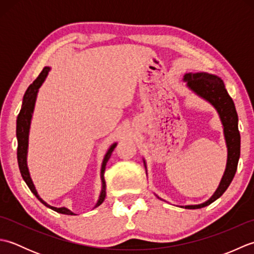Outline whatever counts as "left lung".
<instances>
[{"mask_svg":"<svg viewBox=\"0 0 254 254\" xmlns=\"http://www.w3.org/2000/svg\"><path fill=\"white\" fill-rule=\"evenodd\" d=\"M183 80H186L189 88L201 96L205 100L209 101L219 113L220 120L224 126V134L228 147V159L225 174L220 185L214 195L208 201L198 205H188L185 208L195 209L205 207L216 201L233 181L240 157V133L238 130V115H237L235 104L225 88L224 82L219 77L207 73L186 74Z\"/></svg>","mask_w":254,"mask_h":254,"instance_id":"8db88e82","label":"left lung"}]
</instances>
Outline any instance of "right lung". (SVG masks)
<instances>
[{
  "label": "right lung",
  "mask_w": 254,
  "mask_h": 254,
  "mask_svg": "<svg viewBox=\"0 0 254 254\" xmlns=\"http://www.w3.org/2000/svg\"><path fill=\"white\" fill-rule=\"evenodd\" d=\"M50 71V67H45L42 69L41 73L38 75V77L34 80V83L29 85V87L27 88L26 93L24 95V99H23V105H21V109L18 113L17 117V122H16V136H17V142H18V146H17V161H18V167L20 170L21 177H23L24 181L26 182V185L28 186L30 189V191L35 194L36 197L39 199V201L46 205L47 207H49L56 212L60 213V214H65V215H74L71 210L65 208V207H53L51 205L47 204L44 199H41V197L38 195V193L35 189L34 183H32L30 176H29V171L28 168H27V148H28V133H29V127H30V121H31V117H32V112H34V108H35V102H36V97L38 89H39L42 83L45 82V79L47 77L48 73ZM117 144H113L112 146L108 150L104 161H102V166H101V181H102V190L100 193V196L98 202H97L96 206H99V205L104 202V199L106 197V181H105V170H106V165L109 160L110 156L113 152V149L116 148Z\"/></svg>",
  "instance_id": "right-lung-1"
}]
</instances>
